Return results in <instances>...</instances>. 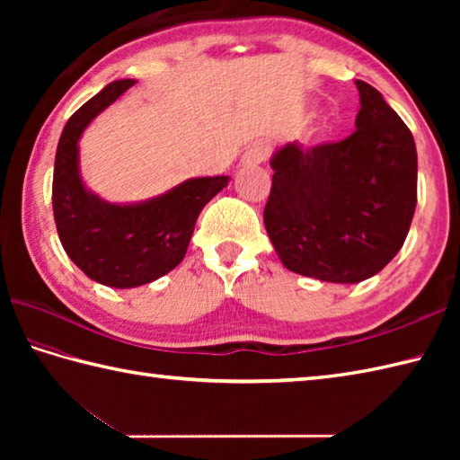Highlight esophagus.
Masks as SVG:
<instances>
[{"label":"esophagus","mask_w":460,"mask_h":460,"mask_svg":"<svg viewBox=\"0 0 460 460\" xmlns=\"http://www.w3.org/2000/svg\"><path fill=\"white\" fill-rule=\"evenodd\" d=\"M269 154H270L269 144H265V142H255L252 146H249L245 155H243V164H245V165L262 164V162L269 160Z\"/></svg>","instance_id":"1"}]
</instances>
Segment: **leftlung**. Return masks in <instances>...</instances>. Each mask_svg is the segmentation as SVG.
Returning a JSON list of instances; mask_svg holds the SVG:
<instances>
[{"label":"left lung","instance_id":"1","mask_svg":"<svg viewBox=\"0 0 460 460\" xmlns=\"http://www.w3.org/2000/svg\"><path fill=\"white\" fill-rule=\"evenodd\" d=\"M356 86L358 130L340 142L280 148L262 213L282 265L340 285L377 275L397 255L417 205L411 130L374 86Z\"/></svg>","mask_w":460,"mask_h":460}]
</instances>
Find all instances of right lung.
Here are the masks:
<instances>
[{
  "mask_svg": "<svg viewBox=\"0 0 460 460\" xmlns=\"http://www.w3.org/2000/svg\"><path fill=\"white\" fill-rule=\"evenodd\" d=\"M134 83L106 84L68 119L53 172V213L63 249L86 277L112 288L148 285L178 267L205 203L229 181L227 175L193 178L134 205L102 201L84 188L79 173L81 134Z\"/></svg>",
  "mask_w": 460,
  "mask_h": 460,
  "instance_id": "right-lung-1",
  "label": "right lung"
}]
</instances>
